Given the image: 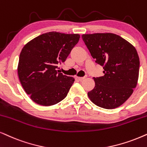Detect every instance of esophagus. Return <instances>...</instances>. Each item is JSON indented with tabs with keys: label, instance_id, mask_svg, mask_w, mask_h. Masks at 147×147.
<instances>
[{
	"label": "esophagus",
	"instance_id": "esophagus-1",
	"mask_svg": "<svg viewBox=\"0 0 147 147\" xmlns=\"http://www.w3.org/2000/svg\"><path fill=\"white\" fill-rule=\"evenodd\" d=\"M87 78V76H84V77H77V78L78 80H79L80 81H82V80H84L85 79V78Z\"/></svg>",
	"mask_w": 147,
	"mask_h": 147
}]
</instances>
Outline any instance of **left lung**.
<instances>
[{"label": "left lung", "mask_w": 147, "mask_h": 147, "mask_svg": "<svg viewBox=\"0 0 147 147\" xmlns=\"http://www.w3.org/2000/svg\"><path fill=\"white\" fill-rule=\"evenodd\" d=\"M83 41L105 75L94 78L95 86L88 92L93 103L111 109L125 102L136 86L140 61L136 49L111 33L83 34Z\"/></svg>", "instance_id": "8db88e82"}]
</instances>
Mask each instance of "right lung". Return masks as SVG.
Segmentation results:
<instances>
[{
    "label": "right lung",
    "mask_w": 147,
    "mask_h": 147,
    "mask_svg": "<svg viewBox=\"0 0 147 147\" xmlns=\"http://www.w3.org/2000/svg\"><path fill=\"white\" fill-rule=\"evenodd\" d=\"M80 37L76 34L48 32L32 40L22 49L18 67L19 79L36 103L51 106L67 96L75 80L57 69L65 61Z\"/></svg>",
    "instance_id": "right-lung-1"
}]
</instances>
